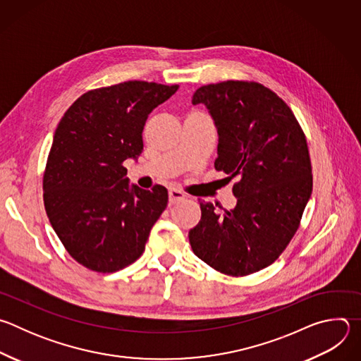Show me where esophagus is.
I'll use <instances>...</instances> for the list:
<instances>
[{"mask_svg":"<svg viewBox=\"0 0 361 361\" xmlns=\"http://www.w3.org/2000/svg\"><path fill=\"white\" fill-rule=\"evenodd\" d=\"M169 197H170V204H177L185 198V194L177 188H171L169 191Z\"/></svg>","mask_w":361,"mask_h":361,"instance_id":"1","label":"esophagus"}]
</instances>
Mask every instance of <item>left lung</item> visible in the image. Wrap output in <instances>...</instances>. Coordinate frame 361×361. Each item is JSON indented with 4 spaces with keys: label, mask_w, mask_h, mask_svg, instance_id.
Returning a JSON list of instances; mask_svg holds the SVG:
<instances>
[{
    "label": "left lung",
    "mask_w": 361,
    "mask_h": 361,
    "mask_svg": "<svg viewBox=\"0 0 361 361\" xmlns=\"http://www.w3.org/2000/svg\"><path fill=\"white\" fill-rule=\"evenodd\" d=\"M207 106L219 133L217 171L237 178L233 210L201 201L190 230L194 254L216 271L244 277L273 264L300 227L313 191L305 134L291 109L257 81L200 87L192 104Z\"/></svg>",
    "instance_id": "obj_1"
}]
</instances>
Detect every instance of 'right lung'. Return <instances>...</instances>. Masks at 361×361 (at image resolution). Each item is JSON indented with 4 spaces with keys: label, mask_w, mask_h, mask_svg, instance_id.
Here are the masks:
<instances>
[{
    "label": "right lung",
    "mask_w": 361,
    "mask_h": 361,
    "mask_svg": "<svg viewBox=\"0 0 361 361\" xmlns=\"http://www.w3.org/2000/svg\"><path fill=\"white\" fill-rule=\"evenodd\" d=\"M178 85L126 81L78 97L60 120L42 177L48 220L73 259L97 273L134 263L169 202L166 187H128L148 114Z\"/></svg>",
    "instance_id": "right-lung-1"
}]
</instances>
